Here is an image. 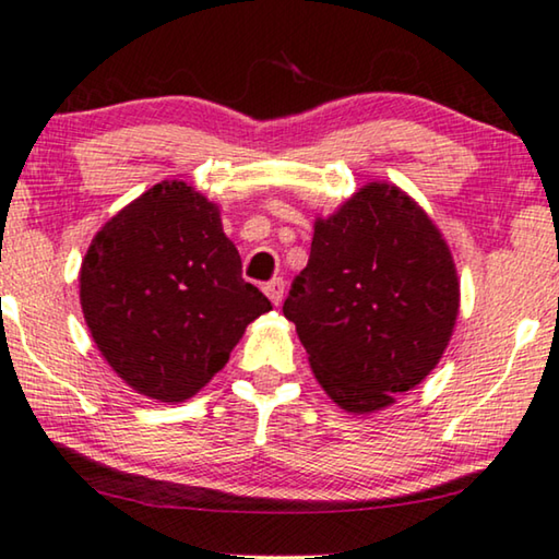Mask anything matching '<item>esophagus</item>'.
<instances>
[{
	"label": "esophagus",
	"instance_id": "esophagus-1",
	"mask_svg": "<svg viewBox=\"0 0 559 559\" xmlns=\"http://www.w3.org/2000/svg\"><path fill=\"white\" fill-rule=\"evenodd\" d=\"M264 295L272 299L274 305H280L282 302V297H285V280H272V282H266L264 285Z\"/></svg>",
	"mask_w": 559,
	"mask_h": 559
}]
</instances>
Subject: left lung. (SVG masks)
<instances>
[{"instance_id":"8db88e82","label":"left lung","mask_w":559,"mask_h":559,"mask_svg":"<svg viewBox=\"0 0 559 559\" xmlns=\"http://www.w3.org/2000/svg\"><path fill=\"white\" fill-rule=\"evenodd\" d=\"M314 378L353 414L385 408L447 350L459 280L447 241L406 193L370 183L314 222L282 307Z\"/></svg>"}]
</instances>
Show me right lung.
I'll list each match as a JSON object with an SVG mask.
<instances>
[{"instance_id":"1","label":"right lung","mask_w":559,"mask_h":559,"mask_svg":"<svg viewBox=\"0 0 559 559\" xmlns=\"http://www.w3.org/2000/svg\"><path fill=\"white\" fill-rule=\"evenodd\" d=\"M95 345L135 391L191 399L272 310L241 277L219 209L183 181L156 183L95 234L80 270Z\"/></svg>"}]
</instances>
